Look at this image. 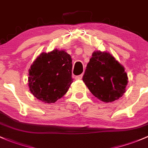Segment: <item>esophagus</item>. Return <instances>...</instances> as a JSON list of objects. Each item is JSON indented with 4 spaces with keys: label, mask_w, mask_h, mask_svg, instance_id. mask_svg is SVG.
Here are the masks:
<instances>
[{
    "label": "esophagus",
    "mask_w": 148,
    "mask_h": 148,
    "mask_svg": "<svg viewBox=\"0 0 148 148\" xmlns=\"http://www.w3.org/2000/svg\"><path fill=\"white\" fill-rule=\"evenodd\" d=\"M82 77H83L82 74H81V75H79V76H76L75 79L76 80H81V79H82Z\"/></svg>",
    "instance_id": "1"
}]
</instances>
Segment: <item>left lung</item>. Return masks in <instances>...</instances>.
I'll list each match as a JSON object with an SVG mask.
<instances>
[{"mask_svg": "<svg viewBox=\"0 0 148 148\" xmlns=\"http://www.w3.org/2000/svg\"><path fill=\"white\" fill-rule=\"evenodd\" d=\"M91 94L102 101H114L123 95L127 84L124 67L107 52H94L83 76Z\"/></svg>", "mask_w": 148, "mask_h": 148, "instance_id": "obj_1", "label": "left lung"}]
</instances>
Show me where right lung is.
Listing matches in <instances>:
<instances>
[{
    "label": "right lung",
    "mask_w": 148,
    "mask_h": 148,
    "mask_svg": "<svg viewBox=\"0 0 148 148\" xmlns=\"http://www.w3.org/2000/svg\"><path fill=\"white\" fill-rule=\"evenodd\" d=\"M72 60L64 50L54 49L40 54L29 69V91L39 100L47 103L62 98L73 82Z\"/></svg>",
    "instance_id": "right-lung-1"
}]
</instances>
